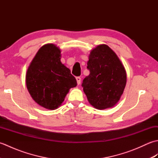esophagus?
I'll return each instance as SVG.
<instances>
[{
    "label": "esophagus",
    "instance_id": "1",
    "mask_svg": "<svg viewBox=\"0 0 158 158\" xmlns=\"http://www.w3.org/2000/svg\"><path fill=\"white\" fill-rule=\"evenodd\" d=\"M76 80H77V84L79 85L80 83H81V77H76Z\"/></svg>",
    "mask_w": 158,
    "mask_h": 158
}]
</instances>
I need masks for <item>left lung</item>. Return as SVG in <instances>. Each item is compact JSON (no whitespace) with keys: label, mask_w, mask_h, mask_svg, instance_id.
I'll list each match as a JSON object with an SVG mask.
<instances>
[{"label":"left lung","mask_w":158,"mask_h":158,"mask_svg":"<svg viewBox=\"0 0 158 158\" xmlns=\"http://www.w3.org/2000/svg\"><path fill=\"white\" fill-rule=\"evenodd\" d=\"M87 69L89 75L82 87L89 102L97 109L112 107L119 101L126 84V72L116 53L106 45L90 53Z\"/></svg>","instance_id":"8db88e82"}]
</instances>
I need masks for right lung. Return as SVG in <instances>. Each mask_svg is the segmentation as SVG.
I'll use <instances>...</instances> for the list:
<instances>
[{"label":"right lung","mask_w":158,"mask_h":158,"mask_svg":"<svg viewBox=\"0 0 158 158\" xmlns=\"http://www.w3.org/2000/svg\"><path fill=\"white\" fill-rule=\"evenodd\" d=\"M60 50L53 44L43 45L30 64L26 86L35 101L48 109L61 105L77 81L69 69L60 61Z\"/></svg>","instance_id":"add662e5"}]
</instances>
